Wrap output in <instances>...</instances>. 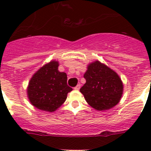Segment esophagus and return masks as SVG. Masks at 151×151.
I'll use <instances>...</instances> for the list:
<instances>
[{"label": "esophagus", "instance_id": "esophagus-1", "mask_svg": "<svg viewBox=\"0 0 151 151\" xmlns=\"http://www.w3.org/2000/svg\"><path fill=\"white\" fill-rule=\"evenodd\" d=\"M80 88H81V85H80V84H78V85H77V86H76L75 88H74V89L77 90V91H78V90L80 89Z\"/></svg>", "mask_w": 151, "mask_h": 151}]
</instances>
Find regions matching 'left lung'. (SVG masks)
Masks as SVG:
<instances>
[{
	"label": "left lung",
	"instance_id": "left-lung-1",
	"mask_svg": "<svg viewBox=\"0 0 151 151\" xmlns=\"http://www.w3.org/2000/svg\"><path fill=\"white\" fill-rule=\"evenodd\" d=\"M84 74L86 83L80 92L95 110L111 109L122 99L124 85L119 75L106 65L96 60L88 65Z\"/></svg>",
	"mask_w": 151,
	"mask_h": 151
}]
</instances>
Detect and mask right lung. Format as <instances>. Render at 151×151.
I'll return each mask as SVG.
<instances>
[{"mask_svg": "<svg viewBox=\"0 0 151 151\" xmlns=\"http://www.w3.org/2000/svg\"><path fill=\"white\" fill-rule=\"evenodd\" d=\"M59 62L52 60L41 66L30 78L27 96L34 107L54 112L66 101L72 88L67 85V76L58 70Z\"/></svg>", "mask_w": 151, "mask_h": 151, "instance_id": "1", "label": "right lung"}]
</instances>
